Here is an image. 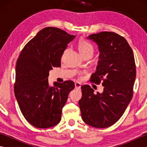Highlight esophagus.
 I'll return each instance as SVG.
<instances>
[{"label":"esophagus","mask_w":147,"mask_h":147,"mask_svg":"<svg viewBox=\"0 0 147 147\" xmlns=\"http://www.w3.org/2000/svg\"><path fill=\"white\" fill-rule=\"evenodd\" d=\"M75 88L77 89H80L81 88V84L78 82L75 83Z\"/></svg>","instance_id":"esophagus-1"}]
</instances>
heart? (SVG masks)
Listing matches in <instances>:
<instances>
[{"label": "heart", "mask_w": 147, "mask_h": 147, "mask_svg": "<svg viewBox=\"0 0 147 147\" xmlns=\"http://www.w3.org/2000/svg\"><path fill=\"white\" fill-rule=\"evenodd\" d=\"M78 50L82 55L87 52H93V47L89 42L85 39H80L78 43Z\"/></svg>", "instance_id": "heart-1"}]
</instances>
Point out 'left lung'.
Returning a JSON list of instances; mask_svg holds the SVG:
<instances>
[{"instance_id":"obj_1","label":"left lung","mask_w":147,"mask_h":147,"mask_svg":"<svg viewBox=\"0 0 147 147\" xmlns=\"http://www.w3.org/2000/svg\"><path fill=\"white\" fill-rule=\"evenodd\" d=\"M88 38L97 43L100 52L96 70L90 82L104 87L102 93L83 85L79 100L86 124L105 128L119 119L133 97L136 65L132 49L123 36L112 32L92 34Z\"/></svg>"}]
</instances>
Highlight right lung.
<instances>
[{"instance_id": "1", "label": "right lung", "mask_w": 147, "mask_h": 147, "mask_svg": "<svg viewBox=\"0 0 147 147\" xmlns=\"http://www.w3.org/2000/svg\"><path fill=\"white\" fill-rule=\"evenodd\" d=\"M75 36L57 28L47 27L28 42L17 59L14 95L26 120L38 128L54 126L61 120L62 109L73 81L49 85V71L60 67L67 44Z\"/></svg>"}]
</instances>
